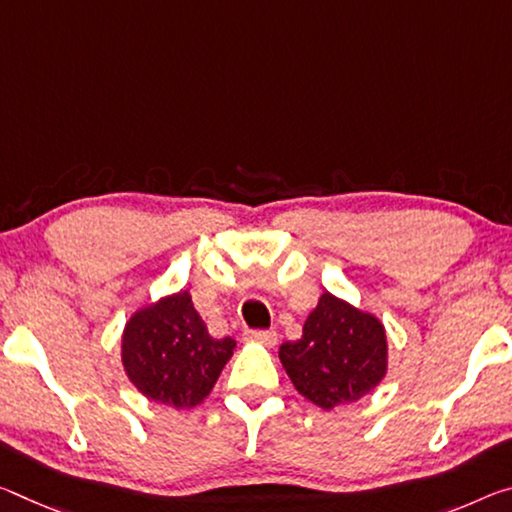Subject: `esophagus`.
Here are the masks:
<instances>
[{"mask_svg":"<svg viewBox=\"0 0 512 512\" xmlns=\"http://www.w3.org/2000/svg\"><path fill=\"white\" fill-rule=\"evenodd\" d=\"M246 339L248 342H255V344H262L266 348H273L278 344V335H275L273 330H253V332H246Z\"/></svg>","mask_w":512,"mask_h":512,"instance_id":"1","label":"esophagus"}]
</instances>
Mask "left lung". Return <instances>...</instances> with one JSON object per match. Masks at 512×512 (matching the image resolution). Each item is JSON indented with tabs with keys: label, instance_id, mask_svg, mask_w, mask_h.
I'll list each match as a JSON object with an SVG mask.
<instances>
[{
	"label": "left lung",
	"instance_id": "1",
	"mask_svg": "<svg viewBox=\"0 0 512 512\" xmlns=\"http://www.w3.org/2000/svg\"><path fill=\"white\" fill-rule=\"evenodd\" d=\"M280 362L296 392L323 410L371 394L387 376L385 323L348 300L323 291L303 335L280 346Z\"/></svg>",
	"mask_w": 512,
	"mask_h": 512
}]
</instances>
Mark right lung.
Instances as JSON below:
<instances>
[{
    "label": "right lung",
    "instance_id": "right-lung-1",
    "mask_svg": "<svg viewBox=\"0 0 512 512\" xmlns=\"http://www.w3.org/2000/svg\"><path fill=\"white\" fill-rule=\"evenodd\" d=\"M237 342L214 339L186 289L150 300L129 316L120 360L145 399L175 410L196 408L212 392Z\"/></svg>",
    "mask_w": 512,
    "mask_h": 512
}]
</instances>
